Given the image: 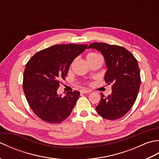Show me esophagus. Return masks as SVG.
<instances>
[{
    "instance_id": "obj_1",
    "label": "esophagus",
    "mask_w": 159,
    "mask_h": 159,
    "mask_svg": "<svg viewBox=\"0 0 159 159\" xmlns=\"http://www.w3.org/2000/svg\"><path fill=\"white\" fill-rule=\"evenodd\" d=\"M90 92H91V90H89V89H83L80 91V93H88Z\"/></svg>"
}]
</instances>
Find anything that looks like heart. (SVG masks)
Listing matches in <instances>:
<instances>
[{
    "label": "heart",
    "instance_id": "b5f03b06",
    "mask_svg": "<svg viewBox=\"0 0 159 159\" xmlns=\"http://www.w3.org/2000/svg\"><path fill=\"white\" fill-rule=\"evenodd\" d=\"M98 59H102V56H101L99 53H97L95 52H91L87 54V60L88 62H91L92 61L96 60Z\"/></svg>",
    "mask_w": 159,
    "mask_h": 159
}]
</instances>
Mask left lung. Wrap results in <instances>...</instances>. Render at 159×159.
Masks as SVG:
<instances>
[{
	"instance_id": "8db88e82",
	"label": "left lung",
	"mask_w": 159,
	"mask_h": 159,
	"mask_svg": "<svg viewBox=\"0 0 159 159\" xmlns=\"http://www.w3.org/2000/svg\"><path fill=\"white\" fill-rule=\"evenodd\" d=\"M87 48L100 52L105 60L107 70L104 80L112 83V93L107 97L101 93L97 113L104 119L115 120L123 117L137 99L141 85L139 67L133 54L124 47L105 43H91Z\"/></svg>"
}]
</instances>
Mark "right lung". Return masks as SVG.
<instances>
[{"instance_id":"add662e5","label":"right lung","mask_w":159,"mask_h":159,"mask_svg":"<svg viewBox=\"0 0 159 159\" xmlns=\"http://www.w3.org/2000/svg\"><path fill=\"white\" fill-rule=\"evenodd\" d=\"M87 45L58 44L37 52L26 63L23 90L33 112L50 124H59L70 116L80 96L79 91L57 93L60 79H64L74 59Z\"/></svg>"}]
</instances>
